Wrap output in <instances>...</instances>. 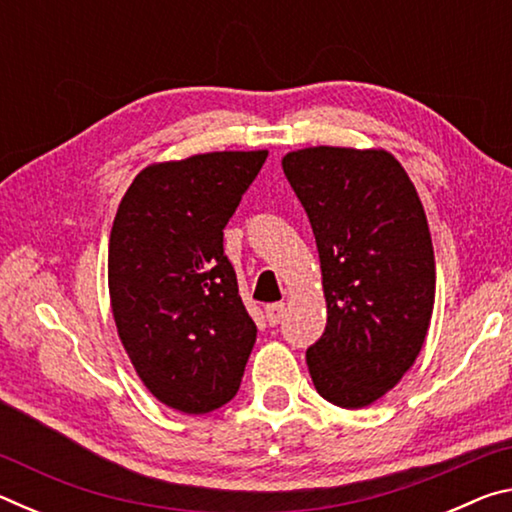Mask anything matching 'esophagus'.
Returning a JSON list of instances; mask_svg holds the SVG:
<instances>
[{
    "label": "esophagus",
    "mask_w": 512,
    "mask_h": 512,
    "mask_svg": "<svg viewBox=\"0 0 512 512\" xmlns=\"http://www.w3.org/2000/svg\"><path fill=\"white\" fill-rule=\"evenodd\" d=\"M287 314V307H284V302H273V305L266 307V320L268 325H280V320Z\"/></svg>",
    "instance_id": "34e87169"
}]
</instances>
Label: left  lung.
<instances>
[{
	"mask_svg": "<svg viewBox=\"0 0 512 512\" xmlns=\"http://www.w3.org/2000/svg\"><path fill=\"white\" fill-rule=\"evenodd\" d=\"M282 169L305 207L323 271L327 325L307 350L316 391L341 409L377 402L422 350L436 298L427 216L386 151L311 146Z\"/></svg>",
	"mask_w": 512,
	"mask_h": 512,
	"instance_id": "left-lung-1",
	"label": "left lung"
}]
</instances>
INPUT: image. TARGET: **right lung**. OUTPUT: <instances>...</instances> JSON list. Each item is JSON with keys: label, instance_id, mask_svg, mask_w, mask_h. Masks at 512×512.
<instances>
[{"label": "right lung", "instance_id": "right-lung-1", "mask_svg": "<svg viewBox=\"0 0 512 512\" xmlns=\"http://www.w3.org/2000/svg\"><path fill=\"white\" fill-rule=\"evenodd\" d=\"M266 151L151 164L119 203L108 287L119 339L153 397L189 415L237 395L257 327L223 253V228Z\"/></svg>", "mask_w": 512, "mask_h": 512}]
</instances>
